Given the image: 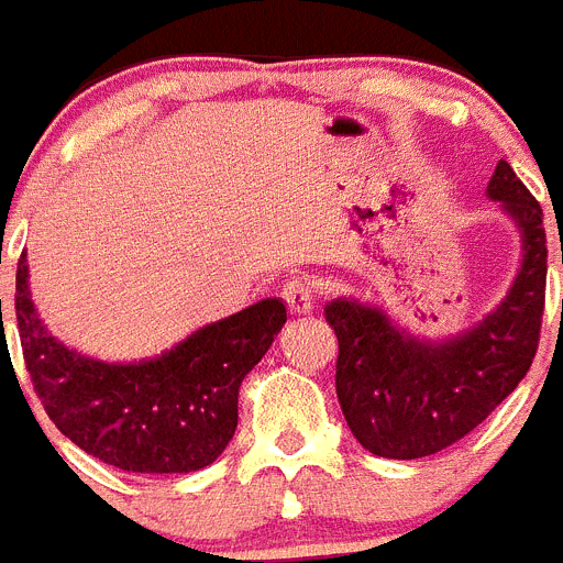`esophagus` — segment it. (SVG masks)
Segmentation results:
<instances>
[{"instance_id":"esophagus-1","label":"esophagus","mask_w":563,"mask_h":563,"mask_svg":"<svg viewBox=\"0 0 563 563\" xmlns=\"http://www.w3.org/2000/svg\"><path fill=\"white\" fill-rule=\"evenodd\" d=\"M282 296H285L290 312H298V316H305V312H310L312 307H316V285L305 276L290 278V282L282 287Z\"/></svg>"}]
</instances>
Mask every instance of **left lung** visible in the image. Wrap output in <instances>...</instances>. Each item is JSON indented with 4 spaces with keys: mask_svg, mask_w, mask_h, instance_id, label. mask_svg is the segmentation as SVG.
Instances as JSON below:
<instances>
[{
    "mask_svg": "<svg viewBox=\"0 0 563 563\" xmlns=\"http://www.w3.org/2000/svg\"><path fill=\"white\" fill-rule=\"evenodd\" d=\"M485 194L519 228L521 265L507 296L474 327L431 341L397 327L375 305L327 301L324 316L338 335V402L355 440L375 456L420 460L449 449L533 363L547 287L541 206L505 161L496 163Z\"/></svg>",
    "mask_w": 563,
    "mask_h": 563,
    "instance_id": "8db88e82",
    "label": "left lung"
}]
</instances>
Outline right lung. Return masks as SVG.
I'll use <instances>...</instances> for the list:
<instances>
[{
	"instance_id": "add662e5",
	"label": "right lung",
	"mask_w": 563,
	"mask_h": 563,
	"mask_svg": "<svg viewBox=\"0 0 563 563\" xmlns=\"http://www.w3.org/2000/svg\"><path fill=\"white\" fill-rule=\"evenodd\" d=\"M16 321L30 380L64 437L129 474H191L211 465L231 442L239 386L271 350L287 310L282 298H262L194 330L161 355L101 361L69 350L44 327L22 253Z\"/></svg>"
}]
</instances>
